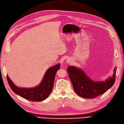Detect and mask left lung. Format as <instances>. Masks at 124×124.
Segmentation results:
<instances>
[{
	"instance_id": "left-lung-1",
	"label": "left lung",
	"mask_w": 124,
	"mask_h": 124,
	"mask_svg": "<svg viewBox=\"0 0 124 124\" xmlns=\"http://www.w3.org/2000/svg\"><path fill=\"white\" fill-rule=\"evenodd\" d=\"M116 70L115 67L112 76L105 81L93 80L83 70L74 66L68 67L67 72L76 94L83 98L93 99L112 87L115 81Z\"/></svg>"
}]
</instances>
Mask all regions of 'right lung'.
I'll return each mask as SVG.
<instances>
[{
	"label": "right lung",
	"mask_w": 124,
	"mask_h": 124,
	"mask_svg": "<svg viewBox=\"0 0 124 124\" xmlns=\"http://www.w3.org/2000/svg\"><path fill=\"white\" fill-rule=\"evenodd\" d=\"M60 67V63L50 67L46 72L40 84L34 87H17L7 75L8 83L13 92L23 98L33 101H41L46 99L50 94L53 87L56 72Z\"/></svg>",
	"instance_id": "1"
}]
</instances>
